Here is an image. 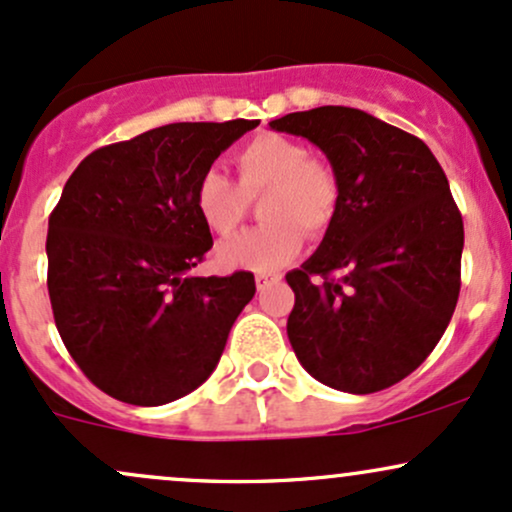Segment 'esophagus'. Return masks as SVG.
I'll return each instance as SVG.
<instances>
[{
	"mask_svg": "<svg viewBox=\"0 0 512 512\" xmlns=\"http://www.w3.org/2000/svg\"><path fill=\"white\" fill-rule=\"evenodd\" d=\"M281 281V276H269V274H257V279H255V284H257V291H267V289H272L274 284H279Z\"/></svg>",
	"mask_w": 512,
	"mask_h": 512,
	"instance_id": "34e87169",
	"label": "esophagus"
}]
</instances>
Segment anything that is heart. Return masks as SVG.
<instances>
[{"instance_id": "b5f03b06", "label": "heart", "mask_w": 512, "mask_h": 512, "mask_svg": "<svg viewBox=\"0 0 512 512\" xmlns=\"http://www.w3.org/2000/svg\"><path fill=\"white\" fill-rule=\"evenodd\" d=\"M238 185L219 170L197 180L195 211L209 233L231 238L238 231L250 197L267 192L262 219L267 226L221 245L216 260L228 269L272 274L286 267L303 248V228L320 236L330 228L339 207V178L322 158L308 156L296 139L262 132L233 154Z\"/></svg>"}]
</instances>
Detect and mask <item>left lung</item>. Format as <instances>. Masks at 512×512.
I'll list each match as a JSON object with an SVG mask.
<instances>
[{
  "label": "left lung",
  "instance_id": "1",
  "mask_svg": "<svg viewBox=\"0 0 512 512\" xmlns=\"http://www.w3.org/2000/svg\"><path fill=\"white\" fill-rule=\"evenodd\" d=\"M269 127L313 142L339 178L320 248L286 274L289 342L322 385L385 390L426 361L455 313L464 226L448 178L419 137L356 108L322 105Z\"/></svg>",
  "mask_w": 512,
  "mask_h": 512
}]
</instances>
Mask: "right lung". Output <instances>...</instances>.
I'll list each match as a JSON object with an SVG mask.
<instances>
[{
    "mask_svg": "<svg viewBox=\"0 0 512 512\" xmlns=\"http://www.w3.org/2000/svg\"><path fill=\"white\" fill-rule=\"evenodd\" d=\"M260 120L173 122L88 154L48 223L57 332L98 390L158 407L214 373L255 276H195L214 240L197 180Z\"/></svg>",
    "mask_w": 512,
    "mask_h": 512,
    "instance_id": "add662e5",
    "label": "right lung"
}]
</instances>
